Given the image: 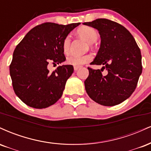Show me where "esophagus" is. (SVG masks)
<instances>
[{
    "label": "esophagus",
    "instance_id": "obj_1",
    "mask_svg": "<svg viewBox=\"0 0 151 151\" xmlns=\"http://www.w3.org/2000/svg\"><path fill=\"white\" fill-rule=\"evenodd\" d=\"M79 68H80V66H78V65H75V66L73 67L74 70H75V71H76V70H77Z\"/></svg>",
    "mask_w": 151,
    "mask_h": 151
}]
</instances>
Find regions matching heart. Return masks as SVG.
Returning <instances> with one entry per match:
<instances>
[{"mask_svg":"<svg viewBox=\"0 0 151 151\" xmlns=\"http://www.w3.org/2000/svg\"><path fill=\"white\" fill-rule=\"evenodd\" d=\"M77 34L81 38L85 40L87 42L90 44L95 43L98 39V32L94 28L89 26H83L77 30ZM70 47V37L66 36L63 39L62 42V49L65 54H67L69 52ZM92 59L91 56L90 55H80L71 54L69 55L67 57L66 62L70 65H81L84 63H88Z\"/></svg>","mask_w":151,"mask_h":151,"instance_id":"obj_1","label":"heart"}]
</instances>
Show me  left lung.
I'll return each mask as SVG.
<instances>
[{
    "label": "left lung",
    "mask_w": 151,
    "mask_h": 151,
    "mask_svg": "<svg viewBox=\"0 0 151 151\" xmlns=\"http://www.w3.org/2000/svg\"><path fill=\"white\" fill-rule=\"evenodd\" d=\"M83 24L98 30L101 37L100 47L90 64L103 65L101 70L88 68L87 93L102 105L122 103L134 93L142 73L139 47L129 30L114 21L100 18ZM104 69L107 75L101 74Z\"/></svg>",
    "instance_id": "left-lung-1"
}]
</instances>
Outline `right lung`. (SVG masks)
I'll list each match as a JSON object with an SVG mask.
<instances>
[{
  "label": "right lung",
  "mask_w": 151,
  "mask_h": 151,
  "mask_svg": "<svg viewBox=\"0 0 151 151\" xmlns=\"http://www.w3.org/2000/svg\"><path fill=\"white\" fill-rule=\"evenodd\" d=\"M80 24L43 23L32 28L17 44L10 74L15 93L27 105L43 109L61 97L73 66L60 65L50 72L47 65L50 61L57 64L65 61L62 42Z\"/></svg>",
  "instance_id": "right-lung-1"
}]
</instances>
